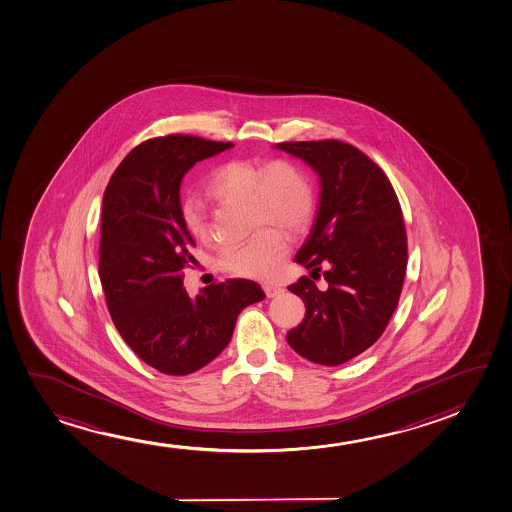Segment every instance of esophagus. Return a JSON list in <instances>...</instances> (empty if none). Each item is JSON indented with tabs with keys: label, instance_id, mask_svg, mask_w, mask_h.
Listing matches in <instances>:
<instances>
[{
	"label": "esophagus",
	"instance_id": "1",
	"mask_svg": "<svg viewBox=\"0 0 512 512\" xmlns=\"http://www.w3.org/2000/svg\"><path fill=\"white\" fill-rule=\"evenodd\" d=\"M263 291L268 298H275V296H281L284 293V289L281 286H275V284H263Z\"/></svg>",
	"mask_w": 512,
	"mask_h": 512
}]
</instances>
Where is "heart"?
<instances>
[{"mask_svg":"<svg viewBox=\"0 0 512 512\" xmlns=\"http://www.w3.org/2000/svg\"><path fill=\"white\" fill-rule=\"evenodd\" d=\"M207 191L216 200L247 203L252 228L275 226L298 233L316 209L314 186L307 173L288 159H275L268 165L230 161L212 173ZM180 214L191 237L205 238L207 217L198 198L188 196L180 205ZM275 228L258 231L244 244L224 247L219 265L244 277H272L289 251L288 237Z\"/></svg>","mask_w":512,"mask_h":512,"instance_id":"b5f03b06","label":"heart"}]
</instances>
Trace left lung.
I'll list each match as a JSON object with an SVG mask.
<instances>
[{"mask_svg": "<svg viewBox=\"0 0 512 512\" xmlns=\"http://www.w3.org/2000/svg\"><path fill=\"white\" fill-rule=\"evenodd\" d=\"M319 175L316 219L295 261L319 271V290L300 277L289 291L305 303V319L288 344L309 361L335 367L381 337L398 305L407 268V235L395 189L381 168L340 140L275 145Z\"/></svg>", "mask_w": 512, "mask_h": 512, "instance_id": "left-lung-1", "label": "left lung"}]
</instances>
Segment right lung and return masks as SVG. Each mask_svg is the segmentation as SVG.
<instances>
[{
  "label": "right lung",
  "mask_w": 512,
  "mask_h": 512,
  "mask_svg": "<svg viewBox=\"0 0 512 512\" xmlns=\"http://www.w3.org/2000/svg\"><path fill=\"white\" fill-rule=\"evenodd\" d=\"M233 147L191 135L137 145L110 177L101 210L100 281L117 332L140 360L168 375L209 365L237 317L265 298L247 279L212 284L191 298L184 268L195 245L180 214L182 177Z\"/></svg>",
  "instance_id": "obj_1"
}]
</instances>
